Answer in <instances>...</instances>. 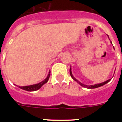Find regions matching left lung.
Returning a JSON list of instances; mask_svg holds the SVG:
<instances>
[{"label":"left lung","instance_id":"obj_1","mask_svg":"<svg viewBox=\"0 0 122 122\" xmlns=\"http://www.w3.org/2000/svg\"><path fill=\"white\" fill-rule=\"evenodd\" d=\"M112 43V42H111ZM70 74H71V77L72 78V79H74L76 82H77L78 84H79L80 86H82V87H87V88H89V89H94V88H97V87H101V86H103V85L106 84L107 83H108V82H109L110 81V80L111 79H109L108 80H107V81H105V82H102V83H101V84H95V85H91V86H87V85H85L84 84H82V83H81V82H80L78 80H76L75 78H74V76H73V75H72V72H71V68L70 69Z\"/></svg>","mask_w":122,"mask_h":122}]
</instances>
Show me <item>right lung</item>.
<instances>
[{
    "mask_svg": "<svg viewBox=\"0 0 122 122\" xmlns=\"http://www.w3.org/2000/svg\"><path fill=\"white\" fill-rule=\"evenodd\" d=\"M50 76V71L49 72V74H48V76L46 77L44 80H43L42 82H40L38 84H33L30 85V86H19L20 88L22 89V90H24L25 91H28V92H34V91H36V90H39L40 87L42 86L43 85L47 83V82L49 80V78Z\"/></svg>",
    "mask_w": 122,
    "mask_h": 122,
    "instance_id": "add662e5",
    "label": "right lung"
}]
</instances>
